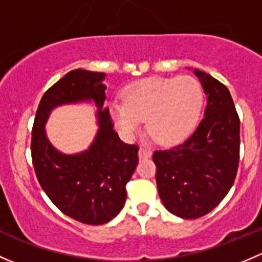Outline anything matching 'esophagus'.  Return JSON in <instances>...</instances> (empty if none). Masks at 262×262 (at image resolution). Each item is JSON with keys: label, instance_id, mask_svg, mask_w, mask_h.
<instances>
[{"label": "esophagus", "instance_id": "obj_1", "mask_svg": "<svg viewBox=\"0 0 262 262\" xmlns=\"http://www.w3.org/2000/svg\"><path fill=\"white\" fill-rule=\"evenodd\" d=\"M138 156L140 159H145V158H150L152 157V152H150V149H147V148H139V152H138Z\"/></svg>", "mask_w": 262, "mask_h": 262}]
</instances>
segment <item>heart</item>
Here are the masks:
<instances>
[{
	"label": "heart",
	"mask_w": 262,
	"mask_h": 262,
	"mask_svg": "<svg viewBox=\"0 0 262 262\" xmlns=\"http://www.w3.org/2000/svg\"><path fill=\"white\" fill-rule=\"evenodd\" d=\"M203 93L188 75L148 78L128 85L122 101L110 104V118L124 138L139 130L142 120L161 144H174L191 134L200 118Z\"/></svg>",
	"instance_id": "b5f03b06"
}]
</instances>
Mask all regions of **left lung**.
<instances>
[{
  "label": "left lung",
  "mask_w": 262,
  "mask_h": 262,
  "mask_svg": "<svg viewBox=\"0 0 262 262\" xmlns=\"http://www.w3.org/2000/svg\"><path fill=\"white\" fill-rule=\"evenodd\" d=\"M193 74L207 98L205 117L182 144L153 153L159 197L181 219L205 216L224 200L240 158V119L230 92L205 71Z\"/></svg>",
  "instance_id": "obj_1"
}]
</instances>
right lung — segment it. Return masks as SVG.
<instances>
[{"label":"right lung","mask_w":262,"mask_h":262,"mask_svg":"<svg viewBox=\"0 0 262 262\" xmlns=\"http://www.w3.org/2000/svg\"><path fill=\"white\" fill-rule=\"evenodd\" d=\"M106 74L76 70L68 74L43 94L35 117L31 156L43 192L62 213L81 224L103 225L124 207L125 184L138 164V149L125 144L113 129L106 100ZM93 102L98 130L90 148L75 155L56 150L45 125L54 108L68 103Z\"/></svg>","instance_id":"1"}]
</instances>
